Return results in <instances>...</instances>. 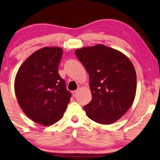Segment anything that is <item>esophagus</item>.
Returning <instances> with one entry per match:
<instances>
[{"label":"esophagus","mask_w":160,"mask_h":160,"mask_svg":"<svg viewBox=\"0 0 160 160\" xmlns=\"http://www.w3.org/2000/svg\"><path fill=\"white\" fill-rule=\"evenodd\" d=\"M77 93H78V91H73V92H72V95H73L74 97H76Z\"/></svg>","instance_id":"34e87169"}]
</instances>
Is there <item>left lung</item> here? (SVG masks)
<instances>
[{
  "label": "left lung",
  "instance_id": "left-lung-1",
  "mask_svg": "<svg viewBox=\"0 0 160 160\" xmlns=\"http://www.w3.org/2000/svg\"><path fill=\"white\" fill-rule=\"evenodd\" d=\"M90 78L92 99L84 106L87 116L102 124L118 121L132 105L137 77L125 55L103 44L75 50Z\"/></svg>",
  "mask_w": 160,
  "mask_h": 160
}]
</instances>
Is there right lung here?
Instances as JSON below:
<instances>
[{"label": "right lung", "mask_w": 160, "mask_h": 160, "mask_svg": "<svg viewBox=\"0 0 160 160\" xmlns=\"http://www.w3.org/2000/svg\"><path fill=\"white\" fill-rule=\"evenodd\" d=\"M63 54L60 48H44L36 51L21 65L14 80V91L25 115L44 126L62 118L71 93L58 68Z\"/></svg>", "instance_id": "obj_1"}]
</instances>
